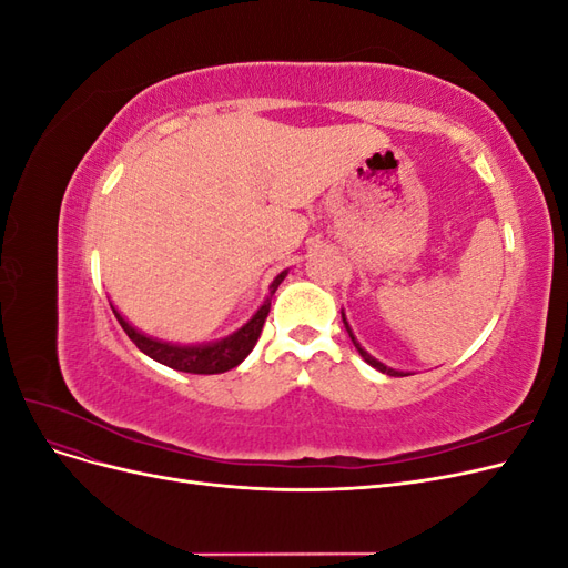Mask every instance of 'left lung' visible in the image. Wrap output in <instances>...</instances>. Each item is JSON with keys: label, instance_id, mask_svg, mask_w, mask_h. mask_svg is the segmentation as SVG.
I'll use <instances>...</instances> for the list:
<instances>
[{"label": "left lung", "instance_id": "8db88e82", "mask_svg": "<svg viewBox=\"0 0 568 568\" xmlns=\"http://www.w3.org/2000/svg\"><path fill=\"white\" fill-rule=\"evenodd\" d=\"M341 320H343V326H346V332H348V336H351V341H353V346L357 348V353L359 355H363V359H365V363L367 365H372L374 369H379L382 374H388V376H409L407 372H398V369H390V367H386L384 363H379V359H376V357H372L363 346H359V343H357V338H355V334H353V329H351V326H348V322H346V315H343L341 313Z\"/></svg>", "mask_w": 568, "mask_h": 568}]
</instances>
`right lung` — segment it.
I'll list each match as a JSON object with an SVG mask.
<instances>
[{"mask_svg": "<svg viewBox=\"0 0 568 568\" xmlns=\"http://www.w3.org/2000/svg\"><path fill=\"white\" fill-rule=\"evenodd\" d=\"M286 272L277 274L274 282L270 284V294L263 301V305L257 307V313L242 326V329L234 332L227 338H220L213 343H201V346H178V343H168L161 338H153L142 334L140 329H134V326L120 315L115 307H113V315L123 326L125 334L132 338V343L136 348H140L144 355H149L151 359H156V363L165 365V367H173L178 372H189V374H222V372H230L236 365H242L246 355L253 351V346L261 338L263 332V324L267 320L270 313V303H272V294L277 291V286L284 282Z\"/></svg>", "mask_w": 568, "mask_h": 568, "instance_id": "right-lung-1", "label": "right lung"}]
</instances>
